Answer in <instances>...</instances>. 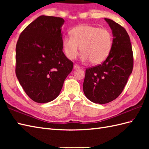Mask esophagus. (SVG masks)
<instances>
[{
    "mask_svg": "<svg viewBox=\"0 0 149 149\" xmlns=\"http://www.w3.org/2000/svg\"><path fill=\"white\" fill-rule=\"evenodd\" d=\"M74 69H78V68H80V66H79V65H77V64H75V65H74Z\"/></svg>",
    "mask_w": 149,
    "mask_h": 149,
    "instance_id": "esophagus-1",
    "label": "esophagus"
}]
</instances>
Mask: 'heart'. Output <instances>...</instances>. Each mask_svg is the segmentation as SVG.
<instances>
[{
  "instance_id": "b5f03b06",
  "label": "heart",
  "mask_w": 149,
  "mask_h": 149,
  "mask_svg": "<svg viewBox=\"0 0 149 149\" xmlns=\"http://www.w3.org/2000/svg\"><path fill=\"white\" fill-rule=\"evenodd\" d=\"M70 37L63 39V50L66 57L74 59L77 56L79 47L84 61L89 60L93 65L100 64L107 58L111 50L113 36L106 28L81 25L70 32Z\"/></svg>"
}]
</instances>
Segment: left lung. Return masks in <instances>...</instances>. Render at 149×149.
Returning <instances> with one entry per match:
<instances>
[{"mask_svg": "<svg viewBox=\"0 0 149 149\" xmlns=\"http://www.w3.org/2000/svg\"><path fill=\"white\" fill-rule=\"evenodd\" d=\"M112 30L111 50L100 65L86 69L83 83L85 96L91 102L104 104L118 97L133 69V53L130 38L120 24L105 18Z\"/></svg>", "mask_w": 149, "mask_h": 149, "instance_id": "1", "label": "left lung"}]
</instances>
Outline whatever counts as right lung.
Here are the masks:
<instances>
[{
  "instance_id": "1",
  "label": "right lung",
  "mask_w": 149,
  "mask_h": 149,
  "mask_svg": "<svg viewBox=\"0 0 149 149\" xmlns=\"http://www.w3.org/2000/svg\"><path fill=\"white\" fill-rule=\"evenodd\" d=\"M62 18L40 16L25 28L16 45L17 79L30 99L46 103L59 95L74 63L63 52Z\"/></svg>"
}]
</instances>
